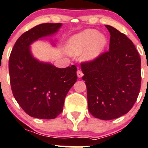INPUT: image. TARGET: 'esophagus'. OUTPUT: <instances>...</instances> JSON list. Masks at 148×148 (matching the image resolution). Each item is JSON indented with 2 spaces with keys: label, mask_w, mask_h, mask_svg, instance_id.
Segmentation results:
<instances>
[{
  "label": "esophagus",
  "mask_w": 148,
  "mask_h": 148,
  "mask_svg": "<svg viewBox=\"0 0 148 148\" xmlns=\"http://www.w3.org/2000/svg\"><path fill=\"white\" fill-rule=\"evenodd\" d=\"M83 73H82L81 71H77V77H83Z\"/></svg>",
  "instance_id": "obj_1"
}]
</instances>
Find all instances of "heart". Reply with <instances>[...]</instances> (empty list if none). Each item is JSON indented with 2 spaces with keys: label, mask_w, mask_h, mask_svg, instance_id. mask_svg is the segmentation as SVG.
Returning <instances> with one entry per match:
<instances>
[{
  "label": "heart",
  "mask_w": 148,
  "mask_h": 148,
  "mask_svg": "<svg viewBox=\"0 0 148 148\" xmlns=\"http://www.w3.org/2000/svg\"><path fill=\"white\" fill-rule=\"evenodd\" d=\"M108 40L103 34L95 29H86L71 36L66 42L65 49L71 56L80 57L83 62H90L97 60L107 46Z\"/></svg>",
  "instance_id": "b5f03b06"
}]
</instances>
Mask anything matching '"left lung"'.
I'll return each instance as SVG.
<instances>
[{
	"label": "left lung",
	"mask_w": 148,
	"mask_h": 148,
	"mask_svg": "<svg viewBox=\"0 0 148 148\" xmlns=\"http://www.w3.org/2000/svg\"><path fill=\"white\" fill-rule=\"evenodd\" d=\"M109 51L97 60L81 64L87 88L88 111L94 117L111 120L127 114L135 103L141 84V59L133 42L106 25Z\"/></svg>",
	"instance_id": "8db88e82"
}]
</instances>
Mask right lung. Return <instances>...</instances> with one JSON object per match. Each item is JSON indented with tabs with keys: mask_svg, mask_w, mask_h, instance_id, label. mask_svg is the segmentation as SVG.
Returning <instances> with one entry per match:
<instances>
[{
	"mask_svg": "<svg viewBox=\"0 0 148 148\" xmlns=\"http://www.w3.org/2000/svg\"><path fill=\"white\" fill-rule=\"evenodd\" d=\"M61 26V23L34 26L17 39L10 55L8 68L13 95L23 110L32 117L56 118L62 112L67 93L77 80L75 65L56 68L32 55V43L52 36ZM51 44L56 45L53 41Z\"/></svg>",
	"mask_w": 148,
	"mask_h": 148,
	"instance_id": "obj_1",
	"label": "right lung"
}]
</instances>
